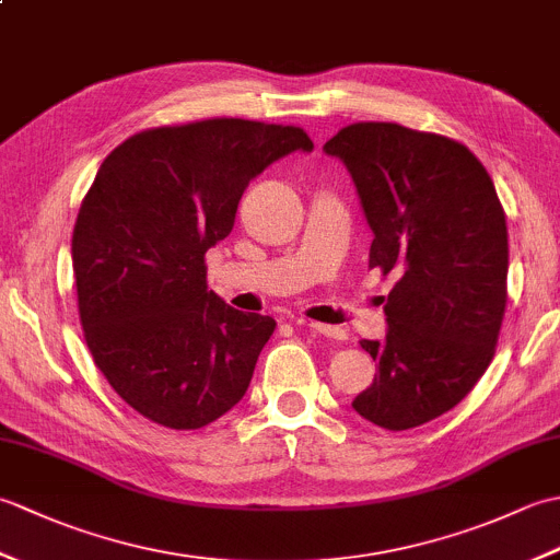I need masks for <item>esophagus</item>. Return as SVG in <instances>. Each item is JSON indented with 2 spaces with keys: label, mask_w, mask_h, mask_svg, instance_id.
<instances>
[{
  "label": "esophagus",
  "mask_w": 560,
  "mask_h": 560,
  "mask_svg": "<svg viewBox=\"0 0 560 560\" xmlns=\"http://www.w3.org/2000/svg\"><path fill=\"white\" fill-rule=\"evenodd\" d=\"M299 325H307L313 331H317V335L323 337H329V339H347V331H343L341 327H331V325H323V323H313V319H295Z\"/></svg>",
  "instance_id": "esophagus-1"
}]
</instances>
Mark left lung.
Returning <instances> with one entry per match:
<instances>
[{
    "label": "left lung",
    "instance_id": "obj_1",
    "mask_svg": "<svg viewBox=\"0 0 560 560\" xmlns=\"http://www.w3.org/2000/svg\"><path fill=\"white\" fill-rule=\"evenodd\" d=\"M323 151L359 192L371 267L397 277L385 339L361 341L377 373L351 407L409 431L457 407L493 359L508 301L505 211L481 161L447 137L359 122Z\"/></svg>",
    "mask_w": 560,
    "mask_h": 560
}]
</instances>
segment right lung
<instances>
[{
	"label": "right lung",
	"instance_id": "add662e5",
	"mask_svg": "<svg viewBox=\"0 0 560 560\" xmlns=\"http://www.w3.org/2000/svg\"><path fill=\"white\" fill-rule=\"evenodd\" d=\"M293 151H313L299 127L221 117L129 137L98 168L71 237L81 327L149 421L195 431L245 397L277 323L209 291L205 255L249 180Z\"/></svg>",
	"mask_w": 560,
	"mask_h": 560
}]
</instances>
